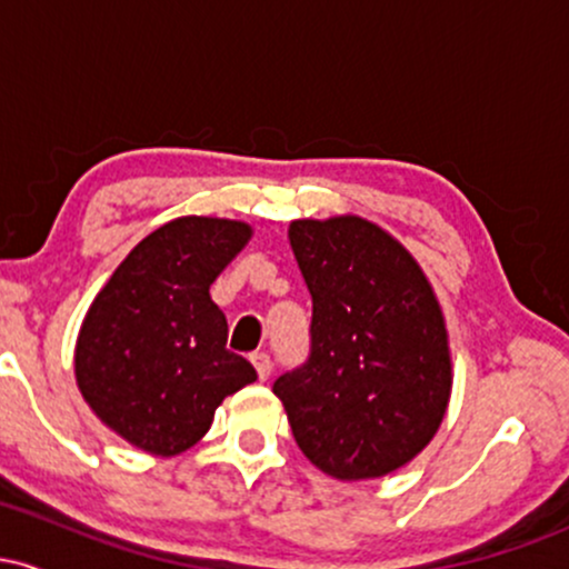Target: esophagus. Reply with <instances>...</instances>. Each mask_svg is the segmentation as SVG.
Instances as JSON below:
<instances>
[{"label":"esophagus","mask_w":569,"mask_h":569,"mask_svg":"<svg viewBox=\"0 0 569 569\" xmlns=\"http://www.w3.org/2000/svg\"><path fill=\"white\" fill-rule=\"evenodd\" d=\"M251 363H253V369H257L259 380H262V382L270 380V375H272V358L267 356V352H253Z\"/></svg>","instance_id":"34e87169"}]
</instances>
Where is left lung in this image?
<instances>
[{"instance_id": "8db88e82", "label": "left lung", "mask_w": 569, "mask_h": 569, "mask_svg": "<svg viewBox=\"0 0 569 569\" xmlns=\"http://www.w3.org/2000/svg\"><path fill=\"white\" fill-rule=\"evenodd\" d=\"M289 240L312 297L310 352L272 393L323 473L356 481L396 471L433 439L452 390L433 289L371 221L299 219Z\"/></svg>"}]
</instances>
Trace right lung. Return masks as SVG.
Here are the masks:
<instances>
[{"mask_svg": "<svg viewBox=\"0 0 569 569\" xmlns=\"http://www.w3.org/2000/svg\"><path fill=\"white\" fill-rule=\"evenodd\" d=\"M248 238L243 221H168L122 259L84 316L77 385L101 422L143 452H184L213 409L257 380L227 350V318L208 293Z\"/></svg>", "mask_w": 569, "mask_h": 569, "instance_id": "1", "label": "right lung"}]
</instances>
